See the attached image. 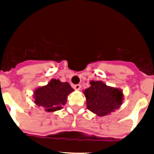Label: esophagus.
I'll return each instance as SVG.
<instances>
[{"label": "esophagus", "instance_id": "34e87169", "mask_svg": "<svg viewBox=\"0 0 154 154\" xmlns=\"http://www.w3.org/2000/svg\"><path fill=\"white\" fill-rule=\"evenodd\" d=\"M73 88H74V89H75V90H79V89H81V85H80V84H76V85H73Z\"/></svg>", "mask_w": 154, "mask_h": 154}]
</instances>
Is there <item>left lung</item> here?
<instances>
[{"label": "left lung", "instance_id": "1", "mask_svg": "<svg viewBox=\"0 0 154 154\" xmlns=\"http://www.w3.org/2000/svg\"><path fill=\"white\" fill-rule=\"evenodd\" d=\"M84 91L88 109L99 116L108 115L119 108L123 99L120 89L107 86L101 81H92Z\"/></svg>", "mask_w": 154, "mask_h": 154}]
</instances>
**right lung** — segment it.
<instances>
[{"mask_svg": "<svg viewBox=\"0 0 154 154\" xmlns=\"http://www.w3.org/2000/svg\"><path fill=\"white\" fill-rule=\"evenodd\" d=\"M72 91L74 90L68 82L51 79L47 85L35 91V103L38 106L44 107L48 112L60 110L66 103L69 94Z\"/></svg>", "mask_w": 154, "mask_h": 154, "instance_id": "add662e5", "label": "right lung"}]
</instances>
